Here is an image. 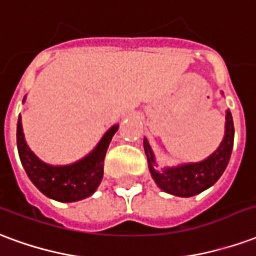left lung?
I'll return each instance as SVG.
<instances>
[{
  "instance_id": "obj_1",
  "label": "left lung",
  "mask_w": 256,
  "mask_h": 256,
  "mask_svg": "<svg viewBox=\"0 0 256 256\" xmlns=\"http://www.w3.org/2000/svg\"><path fill=\"white\" fill-rule=\"evenodd\" d=\"M225 120L226 121H225V134L222 142L212 154L199 162H188V164H180L177 166L156 169L158 165L156 162V156L144 138L143 146H144L151 177L162 191L174 196L190 198L200 194L217 182L218 178L222 176L224 170L228 166V162L230 160L233 138H234L233 118L229 110H226Z\"/></svg>"
}]
</instances>
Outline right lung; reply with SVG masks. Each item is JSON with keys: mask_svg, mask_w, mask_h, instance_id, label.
<instances>
[{"mask_svg": "<svg viewBox=\"0 0 256 256\" xmlns=\"http://www.w3.org/2000/svg\"><path fill=\"white\" fill-rule=\"evenodd\" d=\"M117 130L118 124L110 126L92 151L79 161L69 165H50L31 151L24 139L22 117L18 116V156L30 180L44 195L58 202H78L92 195L102 182L106 151Z\"/></svg>", "mask_w": 256, "mask_h": 256, "instance_id": "right-lung-1", "label": "right lung"}]
</instances>
